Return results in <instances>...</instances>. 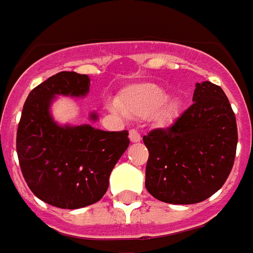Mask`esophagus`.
<instances>
[{"label":"esophagus","mask_w":253,"mask_h":253,"mask_svg":"<svg viewBox=\"0 0 253 253\" xmlns=\"http://www.w3.org/2000/svg\"><path fill=\"white\" fill-rule=\"evenodd\" d=\"M129 140L132 141V143H139V141L141 140L140 133H139V132L135 129L129 130Z\"/></svg>","instance_id":"34e87169"}]
</instances>
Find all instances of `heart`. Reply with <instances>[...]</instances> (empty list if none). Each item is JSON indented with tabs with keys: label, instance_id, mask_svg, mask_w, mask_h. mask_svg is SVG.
Instances as JSON below:
<instances>
[{
	"label": "heart",
	"instance_id": "obj_1",
	"mask_svg": "<svg viewBox=\"0 0 253 253\" xmlns=\"http://www.w3.org/2000/svg\"><path fill=\"white\" fill-rule=\"evenodd\" d=\"M109 107L128 117H151L158 125H168L177 117L181 102L177 96H168L164 87L158 84L140 83L124 88L117 103L113 102Z\"/></svg>",
	"mask_w": 253,
	"mask_h": 253
}]
</instances>
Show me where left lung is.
I'll return each instance as SVG.
<instances>
[{
  "label": "left lung",
  "instance_id": "8db88e82",
  "mask_svg": "<svg viewBox=\"0 0 253 253\" xmlns=\"http://www.w3.org/2000/svg\"><path fill=\"white\" fill-rule=\"evenodd\" d=\"M192 101L171 126L143 137L150 152L146 188L165 203L195 204L212 196L236 157L237 124L223 89L196 83Z\"/></svg>",
  "mask_w": 253,
  "mask_h": 253
}]
</instances>
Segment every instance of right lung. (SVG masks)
Instances as JSON below:
<instances>
[{
	"instance_id": "right-lung-1",
	"label": "right lung",
	"mask_w": 253,
	"mask_h": 253,
	"mask_svg": "<svg viewBox=\"0 0 253 253\" xmlns=\"http://www.w3.org/2000/svg\"><path fill=\"white\" fill-rule=\"evenodd\" d=\"M89 78L60 72L32 89L23 106L16 150L32 193L58 209H82L106 193L109 177L129 146L128 132H107L89 124H58L51 114L57 96L84 98ZM92 121L98 120L91 113Z\"/></svg>"
}]
</instances>
